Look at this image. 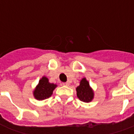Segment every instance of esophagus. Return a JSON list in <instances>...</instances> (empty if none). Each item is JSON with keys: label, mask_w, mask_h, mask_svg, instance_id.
I'll return each mask as SVG.
<instances>
[{"label": "esophagus", "mask_w": 134, "mask_h": 134, "mask_svg": "<svg viewBox=\"0 0 134 134\" xmlns=\"http://www.w3.org/2000/svg\"><path fill=\"white\" fill-rule=\"evenodd\" d=\"M62 85H64V86H69V83H68V82H63V83H62Z\"/></svg>", "instance_id": "esophagus-1"}]
</instances>
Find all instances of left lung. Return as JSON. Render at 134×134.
Returning <instances> with one entry per match:
<instances>
[{
    "instance_id": "8db88e82",
    "label": "left lung",
    "mask_w": 134,
    "mask_h": 134,
    "mask_svg": "<svg viewBox=\"0 0 134 134\" xmlns=\"http://www.w3.org/2000/svg\"><path fill=\"white\" fill-rule=\"evenodd\" d=\"M76 90L77 98L82 102L88 103L93 100L94 94L85 78H83L80 81V84L76 88Z\"/></svg>"
}]
</instances>
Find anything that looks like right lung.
<instances>
[{"instance_id":"add662e5","label":"right lung","mask_w":134,"mask_h":134,"mask_svg":"<svg viewBox=\"0 0 134 134\" xmlns=\"http://www.w3.org/2000/svg\"><path fill=\"white\" fill-rule=\"evenodd\" d=\"M57 85L50 83L46 77H43L39 80L38 85L34 91V96L38 100L49 98L52 95L53 90L55 89Z\"/></svg>"}]
</instances>
